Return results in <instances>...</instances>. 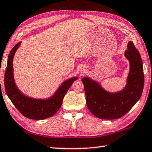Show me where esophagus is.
Here are the masks:
<instances>
[{
    "instance_id": "esophagus-1",
    "label": "esophagus",
    "mask_w": 152,
    "mask_h": 152,
    "mask_svg": "<svg viewBox=\"0 0 152 152\" xmlns=\"http://www.w3.org/2000/svg\"><path fill=\"white\" fill-rule=\"evenodd\" d=\"M86 68L85 67H83L82 68V71H81V72L82 73V74H84V73H85L86 72Z\"/></svg>"
}]
</instances>
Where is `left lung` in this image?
<instances>
[{"instance_id":"obj_1","label":"left lung","mask_w":152,"mask_h":152,"mask_svg":"<svg viewBox=\"0 0 152 152\" xmlns=\"http://www.w3.org/2000/svg\"><path fill=\"white\" fill-rule=\"evenodd\" d=\"M124 55L130 62V72L127 84L121 91L111 93L88 77L82 79L88 108L97 118L112 120L123 117L142 96L144 84L143 64L141 56L132 41L128 43Z\"/></svg>"}]
</instances>
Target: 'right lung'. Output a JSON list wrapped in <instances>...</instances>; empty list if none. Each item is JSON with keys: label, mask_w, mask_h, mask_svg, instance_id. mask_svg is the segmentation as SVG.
I'll return each mask as SVG.
<instances>
[{"label": "right lung", "mask_w": 152, "mask_h": 152, "mask_svg": "<svg viewBox=\"0 0 152 152\" xmlns=\"http://www.w3.org/2000/svg\"><path fill=\"white\" fill-rule=\"evenodd\" d=\"M21 42L10 50L4 74V87L9 99L24 117L34 120H42L54 115L60 109L62 100L68 89L77 80V77L64 81L52 97L47 99H38L26 96L15 84L13 76V58Z\"/></svg>", "instance_id": "obj_1"}]
</instances>
